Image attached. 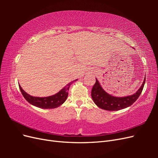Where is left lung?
Wrapping results in <instances>:
<instances>
[{"label": "left lung", "instance_id": "left-lung-1", "mask_svg": "<svg viewBox=\"0 0 158 158\" xmlns=\"http://www.w3.org/2000/svg\"><path fill=\"white\" fill-rule=\"evenodd\" d=\"M144 78L141 87L135 94L124 98L114 97L108 94L101 87L98 80L96 79V82L92 89V98L94 103L99 107L107 111H118L125 109L131 106L139 98L144 88L146 78Z\"/></svg>", "mask_w": 158, "mask_h": 158}]
</instances>
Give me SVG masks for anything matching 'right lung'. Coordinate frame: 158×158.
Returning a JSON list of instances; mask_svg holds the SVG:
<instances>
[{"label": "right lung", "instance_id": "add662e5", "mask_svg": "<svg viewBox=\"0 0 158 158\" xmlns=\"http://www.w3.org/2000/svg\"><path fill=\"white\" fill-rule=\"evenodd\" d=\"M74 81H72L71 82L67 84L66 86L62 89L59 92L53 95H51V96L46 98L33 97L24 92L21 88L20 85H19V88H20L23 98L33 106L42 109H54L59 107L66 101V98L68 97V91L70 85Z\"/></svg>", "mask_w": 158, "mask_h": 158}]
</instances>
